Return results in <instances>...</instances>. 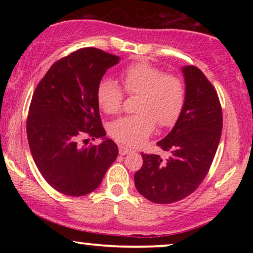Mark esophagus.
Here are the masks:
<instances>
[{"mask_svg": "<svg viewBox=\"0 0 253 253\" xmlns=\"http://www.w3.org/2000/svg\"><path fill=\"white\" fill-rule=\"evenodd\" d=\"M130 152H131V150H130L129 147L123 146V145H120V146H119V153L121 155H126L127 153H130Z\"/></svg>", "mask_w": 253, "mask_h": 253, "instance_id": "1", "label": "esophagus"}]
</instances>
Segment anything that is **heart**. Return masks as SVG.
Wrapping results in <instances>:
<instances>
[{
  "label": "heart",
  "mask_w": 253,
  "mask_h": 253,
  "mask_svg": "<svg viewBox=\"0 0 253 253\" xmlns=\"http://www.w3.org/2000/svg\"><path fill=\"white\" fill-rule=\"evenodd\" d=\"M121 82L127 94H139L137 115L126 116L109 126V134L127 146H138L153 132L155 124L174 126L185 102V86L181 78L166 75L147 62H137L124 69ZM98 102L107 114H117L123 92L115 82L105 78L98 86Z\"/></svg>",
  "instance_id": "b5f03b06"
}]
</instances>
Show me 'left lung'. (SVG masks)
I'll list each match as a JSON object with an SVG mask.
<instances>
[{
	"instance_id": "8db88e82",
	"label": "left lung",
	"mask_w": 253,
	"mask_h": 253,
	"mask_svg": "<svg viewBox=\"0 0 253 253\" xmlns=\"http://www.w3.org/2000/svg\"><path fill=\"white\" fill-rule=\"evenodd\" d=\"M181 70L184 107L170 132L157 143L168 157L143 153V167L134 174L138 192L155 204L178 202L198 188L212 165L222 131V110L212 84L193 65Z\"/></svg>"
}]
</instances>
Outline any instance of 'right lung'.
<instances>
[{"label": "right lung", "instance_id": "1", "mask_svg": "<svg viewBox=\"0 0 253 253\" xmlns=\"http://www.w3.org/2000/svg\"><path fill=\"white\" fill-rule=\"evenodd\" d=\"M120 60L82 48L51 65L34 91L26 126L30 150L42 177L63 195L94 191L116 160L119 148L106 137L96 93L106 71ZM86 134L102 143L85 147Z\"/></svg>", "mask_w": 253, "mask_h": 253}]
</instances>
